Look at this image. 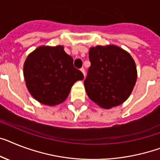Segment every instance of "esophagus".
<instances>
[{"label": "esophagus", "mask_w": 160, "mask_h": 160, "mask_svg": "<svg viewBox=\"0 0 160 160\" xmlns=\"http://www.w3.org/2000/svg\"><path fill=\"white\" fill-rule=\"evenodd\" d=\"M81 72H82L83 76L85 77V69H84V68H81Z\"/></svg>", "instance_id": "esophagus-1"}]
</instances>
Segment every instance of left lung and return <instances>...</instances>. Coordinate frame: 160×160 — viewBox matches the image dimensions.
I'll return each instance as SVG.
<instances>
[{"label":"left lung","mask_w":160,"mask_h":160,"mask_svg":"<svg viewBox=\"0 0 160 160\" xmlns=\"http://www.w3.org/2000/svg\"><path fill=\"white\" fill-rule=\"evenodd\" d=\"M91 67L84 81L88 97L103 109H111L128 100L137 78L135 61L115 45L89 50Z\"/></svg>","instance_id":"1"}]
</instances>
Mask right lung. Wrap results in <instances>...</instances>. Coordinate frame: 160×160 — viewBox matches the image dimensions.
Masks as SVG:
<instances>
[{
	"instance_id": "right-lung-1",
	"label": "right lung",
	"mask_w": 160,
	"mask_h": 160,
	"mask_svg": "<svg viewBox=\"0 0 160 160\" xmlns=\"http://www.w3.org/2000/svg\"><path fill=\"white\" fill-rule=\"evenodd\" d=\"M63 46H41L28 55L23 77L30 95L43 105L55 106L68 97L71 88L83 74Z\"/></svg>"
}]
</instances>
